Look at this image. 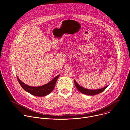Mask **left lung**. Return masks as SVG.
Here are the masks:
<instances>
[{"label":"left lung","mask_w":130,"mask_h":130,"mask_svg":"<svg viewBox=\"0 0 130 130\" xmlns=\"http://www.w3.org/2000/svg\"><path fill=\"white\" fill-rule=\"evenodd\" d=\"M74 82H75V85H76L77 88L79 90V91L82 92V94L89 95V96H93V95H95L100 93V92L104 91L106 89V88L108 86H106L102 88H100V89H92H92H86L82 86H80L75 80H74Z\"/></svg>","instance_id":"obj_1"}]
</instances>
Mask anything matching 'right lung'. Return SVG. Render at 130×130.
Here are the masks:
<instances>
[{
	"instance_id": "obj_1",
	"label": "right lung",
	"mask_w": 130,
	"mask_h": 130,
	"mask_svg": "<svg viewBox=\"0 0 130 130\" xmlns=\"http://www.w3.org/2000/svg\"><path fill=\"white\" fill-rule=\"evenodd\" d=\"M59 76L60 75L57 77H55L49 83L44 85L38 87H33L27 85L23 82H22L20 79L18 78V77H17V78L18 82H19L21 86L25 91L28 92L29 93L33 96L43 97L48 95L53 90L55 83H56V82Z\"/></svg>"
}]
</instances>
